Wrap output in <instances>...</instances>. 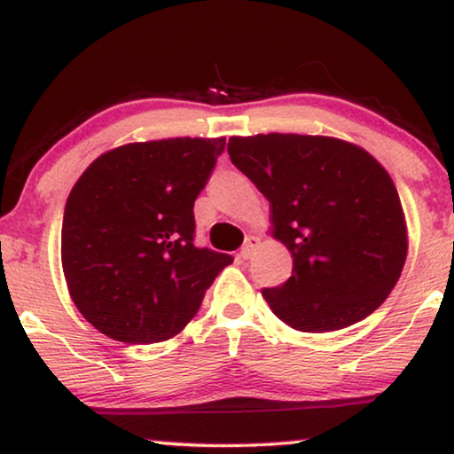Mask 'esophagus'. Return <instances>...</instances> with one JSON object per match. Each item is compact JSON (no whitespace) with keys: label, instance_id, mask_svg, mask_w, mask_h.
I'll use <instances>...</instances> for the list:
<instances>
[{"label":"esophagus","instance_id":"esophagus-1","mask_svg":"<svg viewBox=\"0 0 454 454\" xmlns=\"http://www.w3.org/2000/svg\"><path fill=\"white\" fill-rule=\"evenodd\" d=\"M258 244H260V239L258 238H254V235H250V238L246 239V244H244V247H241V252H239V256L244 258V260H247V258H252V254L256 252V247H258Z\"/></svg>","mask_w":454,"mask_h":454}]
</instances>
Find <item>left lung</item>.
I'll return each mask as SVG.
<instances>
[{
  "label": "left lung",
  "mask_w": 454,
  "mask_h": 454,
  "mask_svg": "<svg viewBox=\"0 0 454 454\" xmlns=\"http://www.w3.org/2000/svg\"><path fill=\"white\" fill-rule=\"evenodd\" d=\"M231 163L270 204L294 272L262 295L283 322L328 333L370 316L399 281L407 223L388 171L362 146L301 134L231 136Z\"/></svg>",
  "instance_id": "left-lung-1"
}]
</instances>
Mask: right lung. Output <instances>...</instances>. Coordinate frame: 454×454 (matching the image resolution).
<instances>
[{
    "mask_svg": "<svg viewBox=\"0 0 454 454\" xmlns=\"http://www.w3.org/2000/svg\"><path fill=\"white\" fill-rule=\"evenodd\" d=\"M225 138L132 142L78 177L61 225V266L78 312L109 339L151 345L194 318L233 262L194 246V200Z\"/></svg>",
    "mask_w": 454,
    "mask_h": 454,
    "instance_id": "add662e5",
    "label": "right lung"
}]
</instances>
